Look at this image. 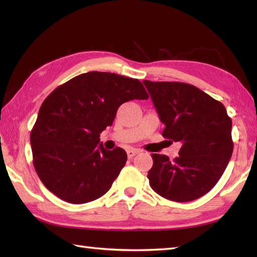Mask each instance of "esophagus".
<instances>
[{
  "instance_id": "1",
  "label": "esophagus",
  "mask_w": 257,
  "mask_h": 257,
  "mask_svg": "<svg viewBox=\"0 0 257 257\" xmlns=\"http://www.w3.org/2000/svg\"><path fill=\"white\" fill-rule=\"evenodd\" d=\"M138 150L137 149H129L128 151H127V156H128V158H133V157H135L136 155H138Z\"/></svg>"
}]
</instances>
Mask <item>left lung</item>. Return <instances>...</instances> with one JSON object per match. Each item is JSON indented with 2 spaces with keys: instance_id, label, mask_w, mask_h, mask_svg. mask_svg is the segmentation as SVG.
Masks as SVG:
<instances>
[{
  "instance_id": "1",
  "label": "left lung",
  "mask_w": 257,
  "mask_h": 257,
  "mask_svg": "<svg viewBox=\"0 0 257 257\" xmlns=\"http://www.w3.org/2000/svg\"><path fill=\"white\" fill-rule=\"evenodd\" d=\"M166 128L162 136L181 144L179 157L152 154V190L168 200L201 198L219 181L233 152L232 120L222 102L193 85L144 80Z\"/></svg>"
}]
</instances>
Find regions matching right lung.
<instances>
[{
	"label": "right lung",
	"instance_id": "1",
	"mask_svg": "<svg viewBox=\"0 0 257 257\" xmlns=\"http://www.w3.org/2000/svg\"><path fill=\"white\" fill-rule=\"evenodd\" d=\"M148 98L141 81L114 73L80 74L54 89L31 132L33 165L43 184L74 204L105 194L127 154L119 147L106 150L100 134L112 124L120 105Z\"/></svg>",
	"mask_w": 257,
	"mask_h": 257
}]
</instances>
